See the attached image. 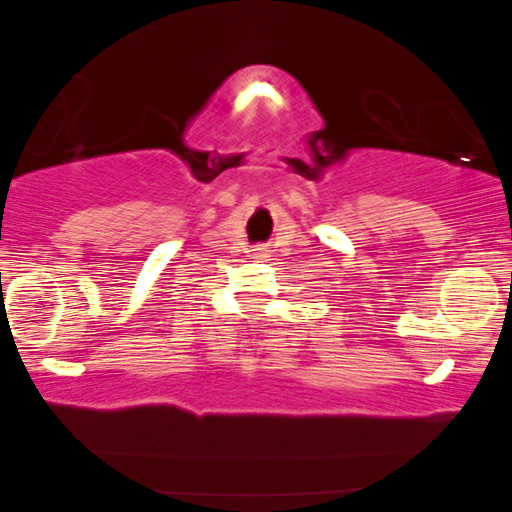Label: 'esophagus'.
<instances>
[{"label":"esophagus","mask_w":512,"mask_h":512,"mask_svg":"<svg viewBox=\"0 0 512 512\" xmlns=\"http://www.w3.org/2000/svg\"><path fill=\"white\" fill-rule=\"evenodd\" d=\"M264 257H268L266 248H255V259H264Z\"/></svg>","instance_id":"obj_1"}]
</instances>
